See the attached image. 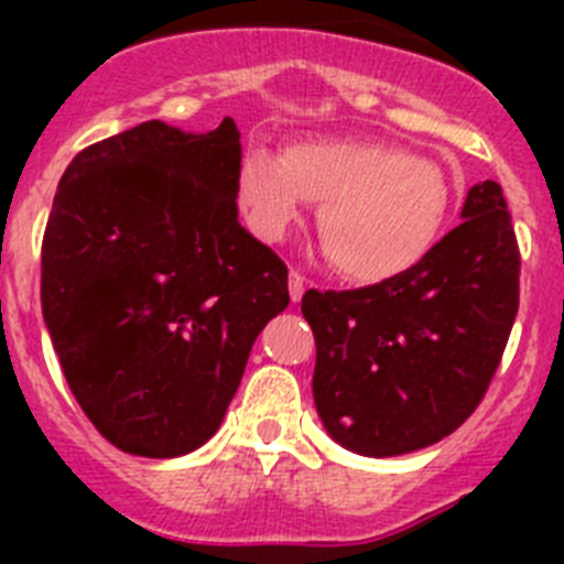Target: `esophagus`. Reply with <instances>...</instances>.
I'll list each match as a JSON object with an SVG mask.
<instances>
[{
    "label": "esophagus",
    "instance_id": "obj_1",
    "mask_svg": "<svg viewBox=\"0 0 564 564\" xmlns=\"http://www.w3.org/2000/svg\"><path fill=\"white\" fill-rule=\"evenodd\" d=\"M305 288H307L305 273L291 271V276H288V291H291V299H293V302H299V299L305 296Z\"/></svg>",
    "mask_w": 564,
    "mask_h": 564
}]
</instances>
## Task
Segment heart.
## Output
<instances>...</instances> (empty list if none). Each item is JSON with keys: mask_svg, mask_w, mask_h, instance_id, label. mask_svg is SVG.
<instances>
[{"mask_svg": "<svg viewBox=\"0 0 564 564\" xmlns=\"http://www.w3.org/2000/svg\"><path fill=\"white\" fill-rule=\"evenodd\" d=\"M239 206L251 231L279 242L318 208V237L333 268L352 282H383L430 251L449 206L435 163L401 147L350 138L293 143L288 154L251 147L237 174Z\"/></svg>", "mask_w": 564, "mask_h": 564, "instance_id": "obj_1", "label": "heart"}]
</instances>
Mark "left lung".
Instances as JSON below:
<instances>
[{"label":"left lung","instance_id":"left-lung-1","mask_svg":"<svg viewBox=\"0 0 564 564\" xmlns=\"http://www.w3.org/2000/svg\"><path fill=\"white\" fill-rule=\"evenodd\" d=\"M520 307V246L500 183L468 188L463 223L410 271L307 291L313 398L341 446L392 457L432 446L486 398Z\"/></svg>","mask_w":564,"mask_h":564}]
</instances>
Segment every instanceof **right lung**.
<instances>
[{"mask_svg": "<svg viewBox=\"0 0 564 564\" xmlns=\"http://www.w3.org/2000/svg\"><path fill=\"white\" fill-rule=\"evenodd\" d=\"M237 123L147 121L82 149L42 239V313L69 390L112 446L177 457L220 430L288 265L237 223Z\"/></svg>", "mask_w": 564, "mask_h": 564, "instance_id": "1", "label": "right lung"}]
</instances>
